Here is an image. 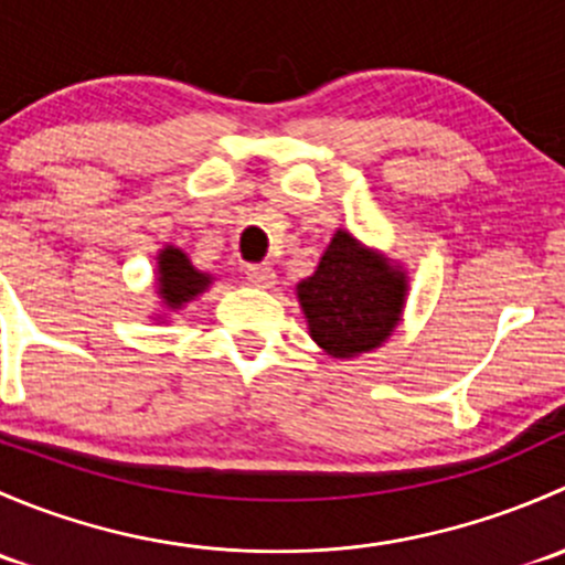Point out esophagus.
Returning <instances> with one entry per match:
<instances>
[{
  "label": "esophagus",
  "mask_w": 565,
  "mask_h": 565,
  "mask_svg": "<svg viewBox=\"0 0 565 565\" xmlns=\"http://www.w3.org/2000/svg\"><path fill=\"white\" fill-rule=\"evenodd\" d=\"M246 276L254 287H273L276 284V270L270 265H250Z\"/></svg>",
  "instance_id": "obj_1"
}]
</instances>
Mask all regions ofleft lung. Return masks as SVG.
I'll return each instance as SVG.
<instances>
[{"mask_svg": "<svg viewBox=\"0 0 565 565\" xmlns=\"http://www.w3.org/2000/svg\"><path fill=\"white\" fill-rule=\"evenodd\" d=\"M407 273L339 230L315 276L298 284L311 339L333 358H355L388 341L402 319Z\"/></svg>", "mask_w": 565, "mask_h": 565, "instance_id": "left-lung-1", "label": "left lung"}]
</instances>
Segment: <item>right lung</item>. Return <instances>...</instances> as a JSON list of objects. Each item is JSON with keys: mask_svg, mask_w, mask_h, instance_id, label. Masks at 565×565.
Segmentation results:
<instances>
[{"mask_svg": "<svg viewBox=\"0 0 565 565\" xmlns=\"http://www.w3.org/2000/svg\"><path fill=\"white\" fill-rule=\"evenodd\" d=\"M213 284L210 273L196 270L185 250L167 246L158 254V295L169 311L182 309L188 300L202 295Z\"/></svg>", "mask_w": 565, "mask_h": 565, "instance_id": "1", "label": "right lung"}]
</instances>
